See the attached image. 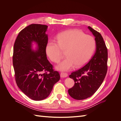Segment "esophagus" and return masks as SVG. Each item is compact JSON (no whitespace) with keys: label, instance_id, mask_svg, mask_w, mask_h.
<instances>
[{"label":"esophagus","instance_id":"1","mask_svg":"<svg viewBox=\"0 0 121 121\" xmlns=\"http://www.w3.org/2000/svg\"><path fill=\"white\" fill-rule=\"evenodd\" d=\"M60 77L62 78H65V77H67L68 76V74L66 73H65V72H61L60 73Z\"/></svg>","mask_w":121,"mask_h":121}]
</instances>
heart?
Returning <instances> with one entry per match:
<instances>
[{
    "label": "heart",
    "instance_id": "1",
    "mask_svg": "<svg viewBox=\"0 0 121 121\" xmlns=\"http://www.w3.org/2000/svg\"><path fill=\"white\" fill-rule=\"evenodd\" d=\"M56 43L49 42L46 52L50 60L58 63L65 52L67 57L58 65L56 68L60 71H68L75 65L81 67L92 57L95 48V40L90 35H85L77 29H72L58 34Z\"/></svg>",
    "mask_w": 121,
    "mask_h": 121
}]
</instances>
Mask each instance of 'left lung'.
I'll list each match as a JSON object with an SVG mask.
<instances>
[{
	"label": "left lung",
	"instance_id": "left-lung-1",
	"mask_svg": "<svg viewBox=\"0 0 121 121\" xmlns=\"http://www.w3.org/2000/svg\"><path fill=\"white\" fill-rule=\"evenodd\" d=\"M88 28L95 37L96 52L88 63L69 76L75 84L68 92L77 100L84 99L94 94L103 82L108 70V49L104 38L98 32L90 26Z\"/></svg>",
	"mask_w": 121,
	"mask_h": 121
}]
</instances>
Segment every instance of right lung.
Instances as JSON below:
<instances>
[{"mask_svg": "<svg viewBox=\"0 0 121 121\" xmlns=\"http://www.w3.org/2000/svg\"><path fill=\"white\" fill-rule=\"evenodd\" d=\"M47 27L41 24L29 25L20 32L13 46V63L17 86L34 100L48 97L60 79L46 57ZM33 41L38 44L36 51L31 48Z\"/></svg>", "mask_w": 121, "mask_h": 121, "instance_id": "add662e5", "label": "right lung"}]
</instances>
